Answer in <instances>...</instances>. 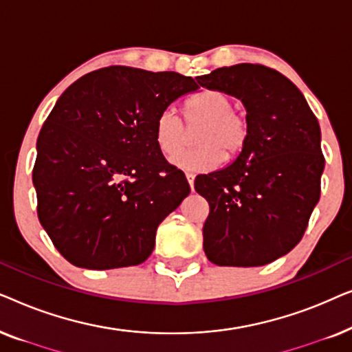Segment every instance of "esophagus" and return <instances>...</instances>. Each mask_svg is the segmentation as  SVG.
<instances>
[{
  "label": "esophagus",
  "instance_id": "obj_1",
  "mask_svg": "<svg viewBox=\"0 0 352 352\" xmlns=\"http://www.w3.org/2000/svg\"><path fill=\"white\" fill-rule=\"evenodd\" d=\"M186 177H187V181H189V186H190V189L194 190V181H195V175H194V173H186Z\"/></svg>",
  "mask_w": 352,
  "mask_h": 352
}]
</instances>
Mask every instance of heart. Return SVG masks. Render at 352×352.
Instances as JSON below:
<instances>
[{
	"label": "heart",
	"instance_id": "b5f03b06",
	"mask_svg": "<svg viewBox=\"0 0 352 352\" xmlns=\"http://www.w3.org/2000/svg\"><path fill=\"white\" fill-rule=\"evenodd\" d=\"M186 122L200 123L195 131V147L177 151L186 141V123L170 105L155 120V142L171 163L186 171H208L224 158H232L247 144L250 123L247 115L234 109L232 96L221 89H205L192 96L184 105Z\"/></svg>",
	"mask_w": 352,
	"mask_h": 352
}]
</instances>
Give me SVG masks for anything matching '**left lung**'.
Instances as JSON below:
<instances>
[{"label": "left lung", "mask_w": 352, "mask_h": 352, "mask_svg": "<svg viewBox=\"0 0 352 352\" xmlns=\"http://www.w3.org/2000/svg\"><path fill=\"white\" fill-rule=\"evenodd\" d=\"M197 81L242 100L250 123L235 162L195 177L210 205L205 254L218 266H264L300 243L320 199L319 122L301 91L269 67H223Z\"/></svg>", "instance_id": "8db88e82"}]
</instances>
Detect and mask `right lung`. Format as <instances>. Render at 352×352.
<instances>
[{"instance_id": "obj_1", "label": "right lung", "mask_w": 352, "mask_h": 352, "mask_svg": "<svg viewBox=\"0 0 352 352\" xmlns=\"http://www.w3.org/2000/svg\"><path fill=\"white\" fill-rule=\"evenodd\" d=\"M199 86L176 72L105 67L67 88L36 141L38 219L67 261L138 266L158 224L190 194L155 142L163 109Z\"/></svg>"}]
</instances>
